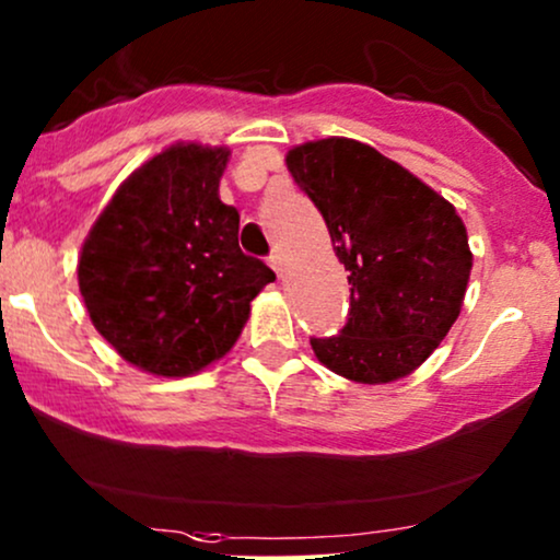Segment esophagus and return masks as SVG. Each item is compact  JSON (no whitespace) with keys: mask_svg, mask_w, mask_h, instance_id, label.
<instances>
[{"mask_svg":"<svg viewBox=\"0 0 560 560\" xmlns=\"http://www.w3.org/2000/svg\"><path fill=\"white\" fill-rule=\"evenodd\" d=\"M269 267H272L278 275H282V257H280L278 252H275L272 257H269Z\"/></svg>","mask_w":560,"mask_h":560,"instance_id":"34e87169","label":"esophagus"}]
</instances>
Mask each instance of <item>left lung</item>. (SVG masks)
<instances>
[{
  "mask_svg": "<svg viewBox=\"0 0 560 560\" xmlns=\"http://www.w3.org/2000/svg\"><path fill=\"white\" fill-rule=\"evenodd\" d=\"M285 165L322 212L348 269L350 312L314 355L355 384L410 376L457 322L472 252L454 205L371 144H295Z\"/></svg>",
  "mask_w": 560,
  "mask_h": 560,
  "instance_id": "8db88e82",
  "label": "left lung"
}]
</instances>
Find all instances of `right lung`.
I'll return each instance as SVG.
<instances>
[{
  "label": "right lung",
  "instance_id": "obj_1",
  "mask_svg": "<svg viewBox=\"0 0 560 560\" xmlns=\"http://www.w3.org/2000/svg\"><path fill=\"white\" fill-rule=\"evenodd\" d=\"M225 144L176 142L135 168L90 228L78 282L90 322L144 374H199L238 340L275 280L238 248L236 207L220 202Z\"/></svg>",
  "mask_w": 560,
  "mask_h": 560
}]
</instances>
